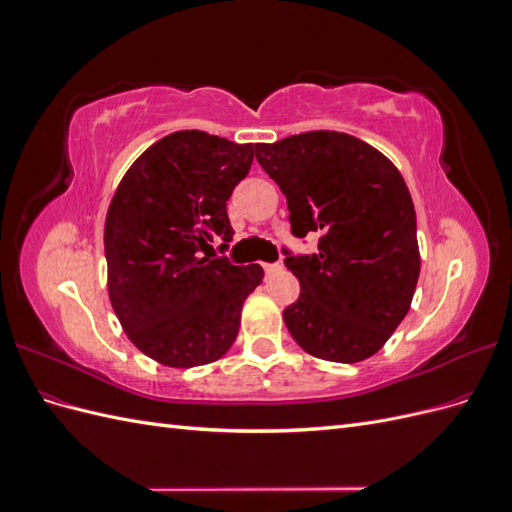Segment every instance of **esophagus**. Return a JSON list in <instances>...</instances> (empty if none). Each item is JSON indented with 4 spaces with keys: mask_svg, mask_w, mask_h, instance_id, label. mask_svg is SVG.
Masks as SVG:
<instances>
[{
    "mask_svg": "<svg viewBox=\"0 0 512 512\" xmlns=\"http://www.w3.org/2000/svg\"><path fill=\"white\" fill-rule=\"evenodd\" d=\"M262 269H265L267 275H275L277 271L282 269V265H280V262H267V265H262Z\"/></svg>",
    "mask_w": 512,
    "mask_h": 512,
    "instance_id": "1",
    "label": "esophagus"
}]
</instances>
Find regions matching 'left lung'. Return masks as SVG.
Segmentation results:
<instances>
[{
	"label": "left lung",
	"instance_id": "obj_1",
	"mask_svg": "<svg viewBox=\"0 0 512 512\" xmlns=\"http://www.w3.org/2000/svg\"><path fill=\"white\" fill-rule=\"evenodd\" d=\"M280 185L292 235L318 232V254L292 256L301 284L284 322L305 352L333 363L376 354L406 318L421 273L408 185L378 149L316 130L254 147Z\"/></svg>",
	"mask_w": 512,
	"mask_h": 512
}]
</instances>
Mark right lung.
<instances>
[{
  "label": "right lung",
  "mask_w": 512,
  "mask_h": 512,
  "mask_svg": "<svg viewBox=\"0 0 512 512\" xmlns=\"http://www.w3.org/2000/svg\"><path fill=\"white\" fill-rule=\"evenodd\" d=\"M252 145L200 130L164 136L138 158L104 224L108 297L130 342L168 367L218 361L237 339L262 267L207 252L235 230L226 200L250 173Z\"/></svg>",
  "instance_id": "1"
}]
</instances>
